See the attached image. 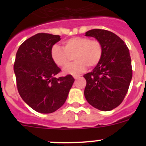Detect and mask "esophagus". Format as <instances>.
I'll return each mask as SVG.
<instances>
[{"instance_id":"1","label":"esophagus","mask_w":146,"mask_h":146,"mask_svg":"<svg viewBox=\"0 0 146 146\" xmlns=\"http://www.w3.org/2000/svg\"><path fill=\"white\" fill-rule=\"evenodd\" d=\"M80 75H79V74H74V75H73V77H74V79H77V77H80Z\"/></svg>"}]
</instances>
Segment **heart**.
Wrapping results in <instances>:
<instances>
[{
    "label": "heart",
    "instance_id": "obj_1",
    "mask_svg": "<svg viewBox=\"0 0 146 146\" xmlns=\"http://www.w3.org/2000/svg\"><path fill=\"white\" fill-rule=\"evenodd\" d=\"M102 46L96 39L86 37H73L64 42V48L53 45L51 48V58L59 67L70 64L74 56L75 61L64 69L65 74H77L88 67L96 66L102 56Z\"/></svg>",
    "mask_w": 146,
    "mask_h": 146
}]
</instances>
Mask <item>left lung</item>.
I'll return each instance as SVG.
<instances>
[{"instance_id":"1","label":"left lung","mask_w":146,"mask_h":146,"mask_svg":"<svg viewBox=\"0 0 146 146\" xmlns=\"http://www.w3.org/2000/svg\"><path fill=\"white\" fill-rule=\"evenodd\" d=\"M102 46V56L91 72L84 74V95L91 106L110 111L123 102L132 77L129 50L121 38L106 30L93 29L86 33Z\"/></svg>"}]
</instances>
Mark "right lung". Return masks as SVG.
I'll use <instances>...</instances> for the list:
<instances>
[{
	"instance_id": "right-lung-1",
	"label": "right lung",
	"mask_w": 146,
	"mask_h": 146,
	"mask_svg": "<svg viewBox=\"0 0 146 146\" xmlns=\"http://www.w3.org/2000/svg\"><path fill=\"white\" fill-rule=\"evenodd\" d=\"M60 36L37 33L25 40L16 54L14 72L18 92L35 111L51 113L65 103L74 79L56 77L60 69L51 58V48Z\"/></svg>"
}]
</instances>
